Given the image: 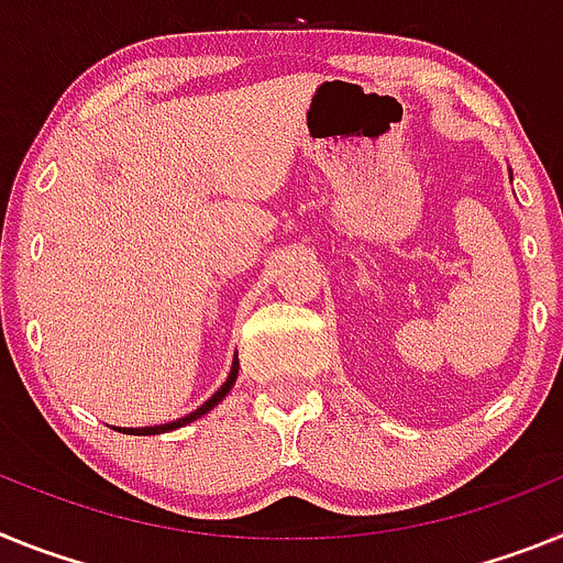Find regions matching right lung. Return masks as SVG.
Wrapping results in <instances>:
<instances>
[{
  "label": "right lung",
  "mask_w": 563,
  "mask_h": 563,
  "mask_svg": "<svg viewBox=\"0 0 563 563\" xmlns=\"http://www.w3.org/2000/svg\"><path fill=\"white\" fill-rule=\"evenodd\" d=\"M234 379H238V360H234V363H232V371H229L227 383H223L221 388L214 390L212 397H209L207 402L200 405L198 410L187 413V417H180V419H175V422H166V424H153V428H119V430H124V433H133V437H155V433H169V430H175V428H184V424L195 422V419H200V417H203V413H209V410H212L214 405L221 402V399L227 397L229 390H232Z\"/></svg>",
  "instance_id": "1"
}]
</instances>
